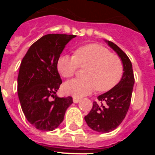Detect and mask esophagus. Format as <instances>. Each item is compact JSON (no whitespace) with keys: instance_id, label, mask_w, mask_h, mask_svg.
<instances>
[{"instance_id":"esophagus-1","label":"esophagus","mask_w":155,"mask_h":155,"mask_svg":"<svg viewBox=\"0 0 155 155\" xmlns=\"http://www.w3.org/2000/svg\"><path fill=\"white\" fill-rule=\"evenodd\" d=\"M73 101H74V103H78V102H80V98H76V97H74Z\"/></svg>"}]
</instances>
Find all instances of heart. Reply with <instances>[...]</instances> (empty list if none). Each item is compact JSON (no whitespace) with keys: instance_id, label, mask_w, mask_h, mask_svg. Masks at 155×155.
Wrapping results in <instances>:
<instances>
[{"instance_id":"heart-1","label":"heart","mask_w":155,"mask_h":155,"mask_svg":"<svg viewBox=\"0 0 155 155\" xmlns=\"http://www.w3.org/2000/svg\"><path fill=\"white\" fill-rule=\"evenodd\" d=\"M79 68H87L84 79H74L65 83L64 92L82 97L96 89L109 91L118 84L124 72V66L118 56L98 44H88L78 48L75 56H61L57 61L59 73L70 78Z\"/></svg>"}]
</instances>
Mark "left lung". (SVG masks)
Listing matches in <instances>:
<instances>
[{
	"label": "left lung",
	"mask_w": 155,
	"mask_h": 155,
	"mask_svg": "<svg viewBox=\"0 0 155 155\" xmlns=\"http://www.w3.org/2000/svg\"><path fill=\"white\" fill-rule=\"evenodd\" d=\"M105 42L120 57L124 72L118 84L98 97L101 104L93 102L90 113L84 116L87 126L98 133L111 132L123 122L130 105L134 85L130 60L117 45L111 41L105 40Z\"/></svg>",
	"instance_id": "left-lung-1"
}]
</instances>
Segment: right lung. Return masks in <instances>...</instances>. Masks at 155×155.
I'll use <instances>...</instances> for the list:
<instances>
[{"mask_svg":"<svg viewBox=\"0 0 155 155\" xmlns=\"http://www.w3.org/2000/svg\"><path fill=\"white\" fill-rule=\"evenodd\" d=\"M74 35L48 34L30 46L23 57L18 76V94L25 116L38 130L52 131L64 120L72 97L59 98L62 80L57 61Z\"/></svg>","mask_w":155,"mask_h":155,"instance_id":"obj_1","label":"right lung"}]
</instances>
